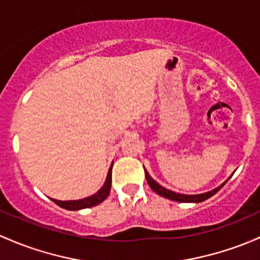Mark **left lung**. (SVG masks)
I'll return each instance as SVG.
<instances>
[{
	"mask_svg": "<svg viewBox=\"0 0 260 260\" xmlns=\"http://www.w3.org/2000/svg\"><path fill=\"white\" fill-rule=\"evenodd\" d=\"M144 173H146V179H147V182H148L149 187H151L152 189L157 193V194L165 197V198H167V199H171V201L182 202V203H201V202L206 201V199H208L212 196H214L215 193H217L218 190H219L220 188L225 184V183H223L222 185H219V187L215 188V189L210 190V192H207V193H202V194H192V196L182 194V193H177V192H174V190L167 189V188L163 187V185H160L159 183L155 182V180L153 179L151 176H149V173L146 171V169H144Z\"/></svg>",
	"mask_w": 260,
	"mask_h": 260,
	"instance_id": "obj_1",
	"label": "left lung"
}]
</instances>
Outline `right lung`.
I'll list each match as a JSON object with an SVG mask.
<instances>
[{"instance_id":"1","label":"right lung","mask_w":260,"mask_h":260,"mask_svg":"<svg viewBox=\"0 0 260 260\" xmlns=\"http://www.w3.org/2000/svg\"><path fill=\"white\" fill-rule=\"evenodd\" d=\"M111 184H112V166L109 168L107 178H106L105 184L103 187L98 190L97 193L87 198L78 199V201H57V199L52 198V201L59 206L61 208H64L67 210H80L84 208H91V207L97 206V204L102 203L106 198H107L109 192H111Z\"/></svg>"}]
</instances>
